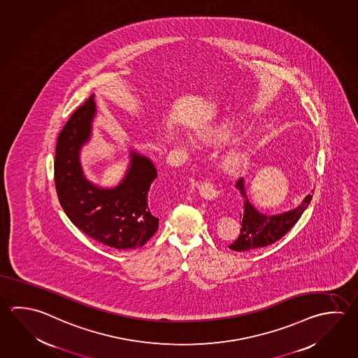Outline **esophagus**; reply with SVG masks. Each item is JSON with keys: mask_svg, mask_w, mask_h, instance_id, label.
<instances>
[{"mask_svg": "<svg viewBox=\"0 0 358 358\" xmlns=\"http://www.w3.org/2000/svg\"><path fill=\"white\" fill-rule=\"evenodd\" d=\"M198 190L201 195L207 199H213L215 196H218V193H220L213 178H206L203 182H199Z\"/></svg>", "mask_w": 358, "mask_h": 358, "instance_id": "obj_1", "label": "esophagus"}]
</instances>
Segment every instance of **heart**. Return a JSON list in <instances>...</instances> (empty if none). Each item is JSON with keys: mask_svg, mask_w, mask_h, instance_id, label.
I'll return each instance as SVG.
<instances>
[{"mask_svg": "<svg viewBox=\"0 0 358 358\" xmlns=\"http://www.w3.org/2000/svg\"><path fill=\"white\" fill-rule=\"evenodd\" d=\"M229 136V130H228L227 126H218L215 129L207 131L204 137L212 141V143H221L223 140H226ZM246 160V155L241 151H232L229 156H228V163L229 165H232L234 168L240 166L241 164L245 163Z\"/></svg>", "mask_w": 358, "mask_h": 358, "instance_id": "obj_1", "label": "heart"}]
</instances>
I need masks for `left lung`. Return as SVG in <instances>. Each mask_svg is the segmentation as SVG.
Instances as JSON below:
<instances>
[{
	"label": "left lung",
	"instance_id": "left-lung-1",
	"mask_svg": "<svg viewBox=\"0 0 358 358\" xmlns=\"http://www.w3.org/2000/svg\"><path fill=\"white\" fill-rule=\"evenodd\" d=\"M236 187L240 190L241 194L243 195L245 203L243 213L240 215L242 227L238 238L228 246L234 251H248L255 248H266L279 241L299 221L300 217L308 208L313 198V195H306L298 208L285 212L282 215H266L256 210L252 204L248 202L245 192V182L242 178L237 179Z\"/></svg>",
	"mask_w": 358,
	"mask_h": 358
}]
</instances>
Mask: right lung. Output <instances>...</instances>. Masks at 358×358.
I'll use <instances>...</instances> for the list:
<instances>
[{
  "instance_id": "obj_1",
  "label": "right lung",
  "mask_w": 358,
  "mask_h": 358,
  "mask_svg": "<svg viewBox=\"0 0 358 358\" xmlns=\"http://www.w3.org/2000/svg\"><path fill=\"white\" fill-rule=\"evenodd\" d=\"M94 112L92 94L59 134L54 162L59 202L73 224L92 240L117 250L141 248L159 227L149 198L155 166L148 157L131 152L130 169L118 187L101 189L88 182L79 150L91 136Z\"/></svg>"
}]
</instances>
